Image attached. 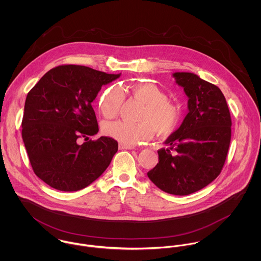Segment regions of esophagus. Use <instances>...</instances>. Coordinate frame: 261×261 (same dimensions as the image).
Instances as JSON below:
<instances>
[{
    "label": "esophagus",
    "mask_w": 261,
    "mask_h": 261,
    "mask_svg": "<svg viewBox=\"0 0 261 261\" xmlns=\"http://www.w3.org/2000/svg\"><path fill=\"white\" fill-rule=\"evenodd\" d=\"M119 149H136L134 146H127V145H122V144H119Z\"/></svg>",
    "instance_id": "obj_1"
}]
</instances>
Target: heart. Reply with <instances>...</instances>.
Instances as JSON below:
<instances>
[{
    "label": "heart",
    "mask_w": 261,
    "mask_h": 261,
    "mask_svg": "<svg viewBox=\"0 0 261 261\" xmlns=\"http://www.w3.org/2000/svg\"><path fill=\"white\" fill-rule=\"evenodd\" d=\"M132 95L145 105L139 115L140 122L129 123L121 120L103 124V133L120 144L134 146L149 140L154 130L160 137L173 134L182 120L180 106L169 100L168 94L155 84L144 82L130 86ZM124 100L123 90L112 86L101 94L98 108L107 119L118 115Z\"/></svg>",
    "instance_id": "heart-1"
}]
</instances>
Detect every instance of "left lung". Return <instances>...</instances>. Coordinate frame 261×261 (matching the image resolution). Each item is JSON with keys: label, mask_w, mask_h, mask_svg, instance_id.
Returning a JSON list of instances; mask_svg holds the SVG:
<instances>
[{"label": "left lung", "mask_w": 261, "mask_h": 261, "mask_svg": "<svg viewBox=\"0 0 261 261\" xmlns=\"http://www.w3.org/2000/svg\"><path fill=\"white\" fill-rule=\"evenodd\" d=\"M184 88L188 110L180 127L158 150L159 163L148 172L162 191L178 196L197 192L221 173L231 140V116L222 91L190 72H175Z\"/></svg>", "instance_id": "obj_1"}]
</instances>
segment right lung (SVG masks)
I'll return each mask as SVG.
<instances>
[{"label": "right lung", "mask_w": 261, "mask_h": 261, "mask_svg": "<svg viewBox=\"0 0 261 261\" xmlns=\"http://www.w3.org/2000/svg\"><path fill=\"white\" fill-rule=\"evenodd\" d=\"M120 74L81 65L49 70L29 91L22 138L34 173L56 190L73 192L90 185L107 170L118 145L109 137L79 144L98 133L91 103L102 85Z\"/></svg>", "instance_id": "1"}]
</instances>
